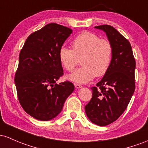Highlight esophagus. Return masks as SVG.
I'll return each instance as SVG.
<instances>
[{
	"instance_id": "1",
	"label": "esophagus",
	"mask_w": 148,
	"mask_h": 148,
	"mask_svg": "<svg viewBox=\"0 0 148 148\" xmlns=\"http://www.w3.org/2000/svg\"><path fill=\"white\" fill-rule=\"evenodd\" d=\"M75 87L76 88V89H80V88H82V85H80V84H75Z\"/></svg>"
}]
</instances>
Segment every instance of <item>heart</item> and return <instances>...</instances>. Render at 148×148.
Returning <instances> with one entry per match:
<instances>
[{
	"instance_id": "heart-1",
	"label": "heart",
	"mask_w": 148,
	"mask_h": 148,
	"mask_svg": "<svg viewBox=\"0 0 148 148\" xmlns=\"http://www.w3.org/2000/svg\"><path fill=\"white\" fill-rule=\"evenodd\" d=\"M73 49L62 47L59 52L61 64L71 72L81 59L82 67L67 76L71 81L87 83L94 77H102L107 73L112 64L113 49L108 40L101 39L97 35L84 32L71 43Z\"/></svg>"
}]
</instances>
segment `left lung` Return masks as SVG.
<instances>
[{"instance_id": "1", "label": "left lung", "mask_w": 148, "mask_h": 148, "mask_svg": "<svg viewBox=\"0 0 148 148\" xmlns=\"http://www.w3.org/2000/svg\"><path fill=\"white\" fill-rule=\"evenodd\" d=\"M106 33L113 49L110 69L96 87H92V98L85 112L96 125H108L124 112L135 90L136 61L130 42L109 25L95 26Z\"/></svg>"}]
</instances>
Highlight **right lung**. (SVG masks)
<instances>
[{
  "label": "right lung",
  "instance_id": "right-lung-1",
  "mask_svg": "<svg viewBox=\"0 0 148 148\" xmlns=\"http://www.w3.org/2000/svg\"><path fill=\"white\" fill-rule=\"evenodd\" d=\"M73 30L49 24L31 34L19 57L14 82L19 103L31 117L40 121L54 119L74 91L70 82H56L63 75L59 52Z\"/></svg>",
  "mask_w": 148,
  "mask_h": 148
}]
</instances>
